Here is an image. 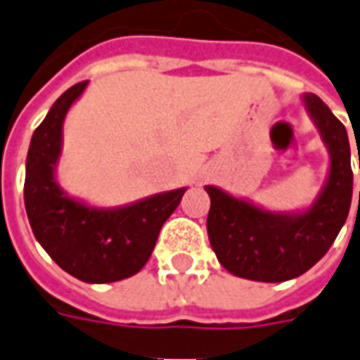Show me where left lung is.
Returning <instances> with one entry per match:
<instances>
[{
	"label": "left lung",
	"instance_id": "1",
	"mask_svg": "<svg viewBox=\"0 0 360 360\" xmlns=\"http://www.w3.org/2000/svg\"><path fill=\"white\" fill-rule=\"evenodd\" d=\"M300 99L329 154L328 177L311 205L278 212L214 185L205 187L210 197V245L220 265L241 278L283 283L304 275L328 253L351 208L353 172L345 127L318 95L302 93Z\"/></svg>",
	"mask_w": 360,
	"mask_h": 360
}]
</instances>
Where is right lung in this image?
I'll list each match as a JSON object with an SVG mask.
<instances>
[{
    "label": "right lung",
    "mask_w": 360,
    "mask_h": 360,
    "mask_svg": "<svg viewBox=\"0 0 360 360\" xmlns=\"http://www.w3.org/2000/svg\"><path fill=\"white\" fill-rule=\"evenodd\" d=\"M89 82L72 85L34 130L27 154L25 208L32 233L60 267L75 278L105 285L136 275L148 263L163 222L187 187L155 193L122 206H93L58 183L62 130Z\"/></svg>",
    "instance_id": "1"
}]
</instances>
